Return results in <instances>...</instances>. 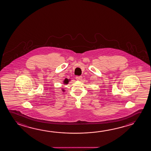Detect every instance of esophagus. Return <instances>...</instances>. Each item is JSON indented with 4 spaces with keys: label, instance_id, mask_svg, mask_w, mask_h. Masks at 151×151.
<instances>
[{
    "label": "esophagus",
    "instance_id": "obj_1",
    "mask_svg": "<svg viewBox=\"0 0 151 151\" xmlns=\"http://www.w3.org/2000/svg\"><path fill=\"white\" fill-rule=\"evenodd\" d=\"M76 78V79H77V80H79V81H80L81 80H82V76H77Z\"/></svg>",
    "mask_w": 151,
    "mask_h": 151
}]
</instances>
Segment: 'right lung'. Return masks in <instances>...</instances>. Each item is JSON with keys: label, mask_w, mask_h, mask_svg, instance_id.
Here are the masks:
<instances>
[{"label": "right lung", "mask_w": 151, "mask_h": 151, "mask_svg": "<svg viewBox=\"0 0 151 151\" xmlns=\"http://www.w3.org/2000/svg\"><path fill=\"white\" fill-rule=\"evenodd\" d=\"M70 81V79H67V78H65V79L64 80V81H63V84H67L69 83V82ZM62 91H63V92H64L65 91V90H63V89H62L61 90Z\"/></svg>", "instance_id": "1"}]
</instances>
